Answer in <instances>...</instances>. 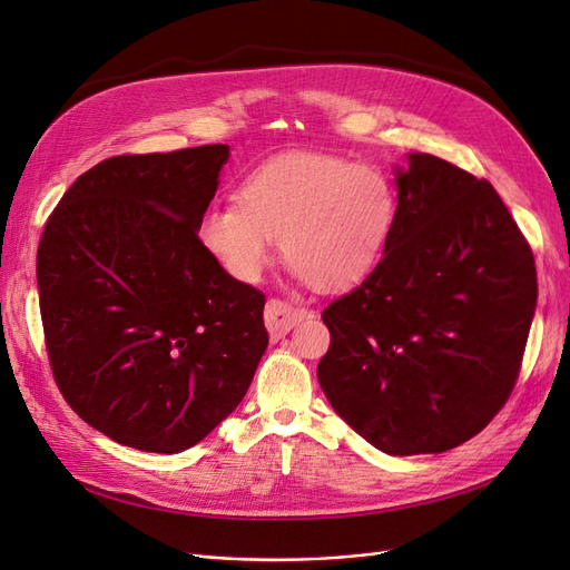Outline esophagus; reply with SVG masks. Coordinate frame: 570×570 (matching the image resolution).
Returning <instances> with one entry per match:
<instances>
[{
    "instance_id": "obj_1",
    "label": "esophagus",
    "mask_w": 570,
    "mask_h": 570,
    "mask_svg": "<svg viewBox=\"0 0 570 570\" xmlns=\"http://www.w3.org/2000/svg\"><path fill=\"white\" fill-rule=\"evenodd\" d=\"M302 318H304L302 308H295L292 304L281 302V299L266 302L264 323H266V331H268L271 340H281L283 335H287Z\"/></svg>"
}]
</instances>
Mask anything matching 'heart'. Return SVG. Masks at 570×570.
I'll return each instance as SVG.
<instances>
[{"mask_svg": "<svg viewBox=\"0 0 570 570\" xmlns=\"http://www.w3.org/2000/svg\"><path fill=\"white\" fill-rule=\"evenodd\" d=\"M396 216V189L381 170L340 154L283 151L249 170L237 202L214 204L197 237L239 283L258 281L278 239L285 266L304 285L331 295L377 266Z\"/></svg>", "mask_w": 570, "mask_h": 570, "instance_id": "b5f03b06", "label": "heart"}]
</instances>
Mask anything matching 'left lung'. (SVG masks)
I'll list each match as a JSON object with an SVG mask.
<instances>
[{"mask_svg":"<svg viewBox=\"0 0 570 570\" xmlns=\"http://www.w3.org/2000/svg\"><path fill=\"white\" fill-rule=\"evenodd\" d=\"M406 159L390 245L323 312L318 361L337 416L392 456L446 452L494 419L538 306L532 252L494 187L433 154Z\"/></svg>","mask_w":570,"mask_h":570,"instance_id":"8db88e82","label":"left lung"}]
</instances>
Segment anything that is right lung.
Returning a JSON list of instances; mask_svg holds the SVG:
<instances>
[{"label":"right lung","instance_id":"obj_1","mask_svg":"<svg viewBox=\"0 0 570 570\" xmlns=\"http://www.w3.org/2000/svg\"><path fill=\"white\" fill-rule=\"evenodd\" d=\"M228 145L114 157L82 174L38 247L40 314L63 400L118 444L178 454L247 394L264 295L199 245Z\"/></svg>","mask_w":570,"mask_h":570}]
</instances>
